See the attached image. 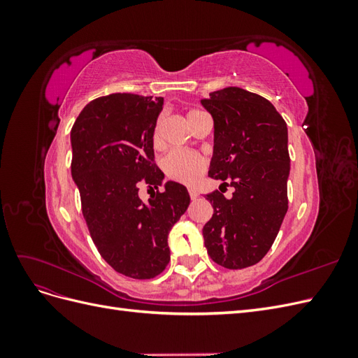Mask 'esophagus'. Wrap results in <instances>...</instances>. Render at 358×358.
<instances>
[{
    "mask_svg": "<svg viewBox=\"0 0 358 358\" xmlns=\"http://www.w3.org/2000/svg\"><path fill=\"white\" fill-rule=\"evenodd\" d=\"M188 192H189V197H191V200H196V199L199 197V191H197L196 188H192V187H191V188L188 189Z\"/></svg>",
    "mask_w": 358,
    "mask_h": 358,
    "instance_id": "obj_1",
    "label": "esophagus"
}]
</instances>
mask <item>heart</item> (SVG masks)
Returning <instances> with one entry per match:
<instances>
[{"label":"heart","mask_w":358,"mask_h":358,"mask_svg":"<svg viewBox=\"0 0 358 358\" xmlns=\"http://www.w3.org/2000/svg\"><path fill=\"white\" fill-rule=\"evenodd\" d=\"M191 113L194 112H189L188 115ZM159 131H161V127L158 122L154 133L155 142L159 140ZM162 169H164L166 175L173 180L182 182V183H194L204 171L206 159L196 152H188V150H173V152H170L164 158V161H162Z\"/></svg>","instance_id":"1"}]
</instances>
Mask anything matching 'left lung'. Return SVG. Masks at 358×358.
I'll return each mask as SVG.
<instances>
[{"label": "left lung", "instance_id": "8db88e82", "mask_svg": "<svg viewBox=\"0 0 358 358\" xmlns=\"http://www.w3.org/2000/svg\"><path fill=\"white\" fill-rule=\"evenodd\" d=\"M213 119L209 176L234 188L225 199L208 194L213 206L203 227L204 246L227 268L257 264L273 245L288 210L287 124L264 96L229 86L201 100Z\"/></svg>", "mask_w": 358, "mask_h": 358}]
</instances>
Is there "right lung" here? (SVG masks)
Returning a JSON list of instances; mask_svg holds the SVG:
<instances>
[{"mask_svg": "<svg viewBox=\"0 0 358 358\" xmlns=\"http://www.w3.org/2000/svg\"><path fill=\"white\" fill-rule=\"evenodd\" d=\"M161 96L110 94L83 107L71 128V178L80 192L83 218L101 257L134 279L159 275L170 262L167 237L189 206L187 188L164 183L148 203L140 183L162 185L154 164V131Z\"/></svg>", "mask_w": 358, "mask_h": 358, "instance_id": "1", "label": "right lung"}]
</instances>
